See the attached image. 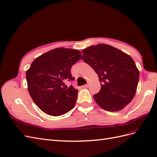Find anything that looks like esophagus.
Masks as SVG:
<instances>
[{
  "mask_svg": "<svg viewBox=\"0 0 157 157\" xmlns=\"http://www.w3.org/2000/svg\"><path fill=\"white\" fill-rule=\"evenodd\" d=\"M88 86H89V84H84V85H83V86H82V88H88Z\"/></svg>",
  "mask_w": 157,
  "mask_h": 157,
  "instance_id": "obj_1",
  "label": "esophagus"
}]
</instances>
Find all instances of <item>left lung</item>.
I'll return each mask as SVG.
<instances>
[{
  "label": "left lung",
  "mask_w": 157,
  "mask_h": 157,
  "mask_svg": "<svg viewBox=\"0 0 157 157\" xmlns=\"http://www.w3.org/2000/svg\"><path fill=\"white\" fill-rule=\"evenodd\" d=\"M82 59L98 74L101 84L94 99L100 107L117 112L129 104L136 93L139 71L128 54L106 44L82 51Z\"/></svg>",
  "instance_id": "obj_1"
}]
</instances>
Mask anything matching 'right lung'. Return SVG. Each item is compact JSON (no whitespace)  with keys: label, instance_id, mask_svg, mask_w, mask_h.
Masks as SVG:
<instances>
[{"label":"right lung","instance_id":"obj_1","mask_svg":"<svg viewBox=\"0 0 157 157\" xmlns=\"http://www.w3.org/2000/svg\"><path fill=\"white\" fill-rule=\"evenodd\" d=\"M81 58L78 50L56 48L32 62L26 72L28 88L41 111L59 116L75 106L78 90L72 86L67 88L65 82L75 79L71 73V67Z\"/></svg>","mask_w":157,"mask_h":157}]
</instances>
